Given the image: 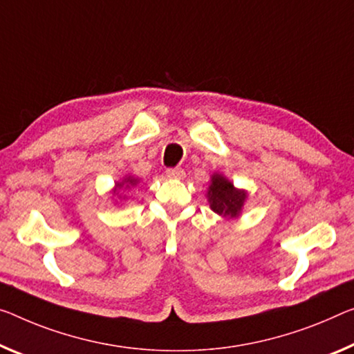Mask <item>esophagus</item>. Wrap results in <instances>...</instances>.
<instances>
[{
    "label": "esophagus",
    "instance_id": "34e87169",
    "mask_svg": "<svg viewBox=\"0 0 354 354\" xmlns=\"http://www.w3.org/2000/svg\"><path fill=\"white\" fill-rule=\"evenodd\" d=\"M166 176L169 178H183L185 171L182 169V167H171V169L166 171Z\"/></svg>",
    "mask_w": 354,
    "mask_h": 354
}]
</instances>
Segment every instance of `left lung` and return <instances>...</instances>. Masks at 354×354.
I'll use <instances>...</instances> for the list:
<instances>
[{
	"mask_svg": "<svg viewBox=\"0 0 354 354\" xmlns=\"http://www.w3.org/2000/svg\"><path fill=\"white\" fill-rule=\"evenodd\" d=\"M207 194L210 209L223 216H237L247 198L245 192L234 188V185L221 174H215L212 177Z\"/></svg>",
	"mask_w": 354,
	"mask_h": 354,
	"instance_id": "1",
	"label": "left lung"
}]
</instances>
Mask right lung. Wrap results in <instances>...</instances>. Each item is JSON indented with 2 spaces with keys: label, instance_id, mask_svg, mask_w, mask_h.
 Instances as JSON below:
<instances>
[{
  "label": "right lung",
  "instance_id": "1",
  "mask_svg": "<svg viewBox=\"0 0 354 354\" xmlns=\"http://www.w3.org/2000/svg\"><path fill=\"white\" fill-rule=\"evenodd\" d=\"M136 183H138V178H133V177L124 178L122 183H117V194H118V192H120L123 187H129V185H136Z\"/></svg>",
  "mask_w": 354,
  "mask_h": 354
}]
</instances>
